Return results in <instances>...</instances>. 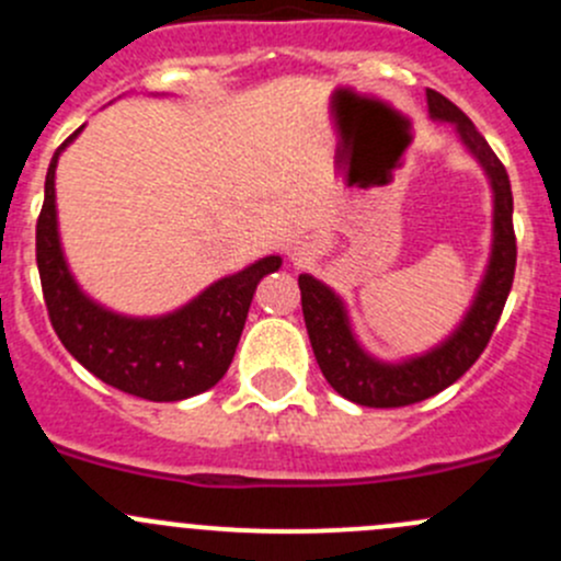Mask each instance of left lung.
<instances>
[{"mask_svg": "<svg viewBox=\"0 0 561 561\" xmlns=\"http://www.w3.org/2000/svg\"><path fill=\"white\" fill-rule=\"evenodd\" d=\"M426 100L432 118L454 124L458 138L489 175L491 190H494V244H491L489 268L480 282L478 296L454 336L445 339L432 353L407 358L401 364L371 358L355 342L342 298L331 287L317 282L314 276H298L304 322H307L309 342H312L320 371L339 396L360 407H407L454 386L489 344L507 296H511L513 274H516L513 192L505 165L491 151L478 127L469 122L467 113L458 111L448 98L434 89H428Z\"/></svg>", "mask_w": 561, "mask_h": 561, "instance_id": "left-lung-1", "label": "left lung"}]
</instances>
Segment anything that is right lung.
I'll use <instances>...</instances> for the list:
<instances>
[{"label":"right lung","instance_id":"right-lung-1","mask_svg":"<svg viewBox=\"0 0 561 561\" xmlns=\"http://www.w3.org/2000/svg\"><path fill=\"white\" fill-rule=\"evenodd\" d=\"M45 173V201L37 217V271L50 325L67 353L107 386L149 401H181L217 386L233 360L254 287L282 265L279 254L214 282L173 314L124 317L94 304L72 279L56 228L54 175L65 146Z\"/></svg>","mask_w":561,"mask_h":561}]
</instances>
